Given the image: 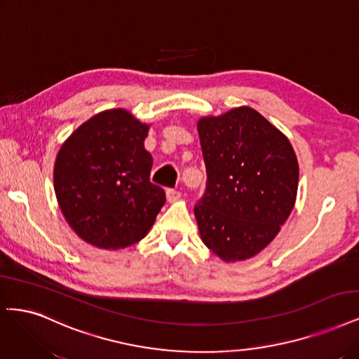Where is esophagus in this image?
I'll list each match as a JSON object with an SVG mask.
<instances>
[{
    "label": "esophagus",
    "instance_id": "obj_1",
    "mask_svg": "<svg viewBox=\"0 0 359 359\" xmlns=\"http://www.w3.org/2000/svg\"><path fill=\"white\" fill-rule=\"evenodd\" d=\"M180 197H181V193L178 190H175V189H168L166 190V199H168V202H177Z\"/></svg>",
    "mask_w": 359,
    "mask_h": 359
}]
</instances>
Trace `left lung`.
<instances>
[{
	"mask_svg": "<svg viewBox=\"0 0 359 359\" xmlns=\"http://www.w3.org/2000/svg\"><path fill=\"white\" fill-rule=\"evenodd\" d=\"M206 189L194 206L203 243L227 263L257 255L290 217L299 162L279 129L250 107L197 121Z\"/></svg>",
	"mask_w": 359,
	"mask_h": 359,
	"instance_id": "obj_1",
	"label": "left lung"
}]
</instances>
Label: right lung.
<instances>
[{
  "mask_svg": "<svg viewBox=\"0 0 359 359\" xmlns=\"http://www.w3.org/2000/svg\"><path fill=\"white\" fill-rule=\"evenodd\" d=\"M148 129L126 109H107L74 130L56 156L60 211L79 238L96 248L140 242L166 202L163 189L150 181Z\"/></svg>",
  "mask_w": 359,
  "mask_h": 359,
  "instance_id": "right-lung-1",
  "label": "right lung"
}]
</instances>
